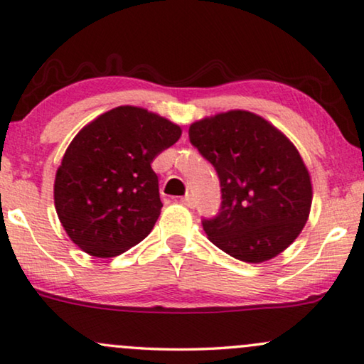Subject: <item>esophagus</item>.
Listing matches in <instances>:
<instances>
[{
  "mask_svg": "<svg viewBox=\"0 0 364 364\" xmlns=\"http://www.w3.org/2000/svg\"><path fill=\"white\" fill-rule=\"evenodd\" d=\"M181 202L186 205V207H188V208H195L197 207V202H195V198L193 197H191V195H186V197H183Z\"/></svg>",
  "mask_w": 364,
  "mask_h": 364,
  "instance_id": "34e87169",
  "label": "esophagus"
}]
</instances>
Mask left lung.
<instances>
[{
    "label": "left lung",
    "instance_id": "left-lung-1",
    "mask_svg": "<svg viewBox=\"0 0 364 364\" xmlns=\"http://www.w3.org/2000/svg\"><path fill=\"white\" fill-rule=\"evenodd\" d=\"M188 138L220 178L218 215L202 220L210 241L255 264L292 245L312 207V183L296 146L245 109L195 121Z\"/></svg>",
    "mask_w": 364,
    "mask_h": 364
}]
</instances>
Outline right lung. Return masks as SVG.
<instances>
[{"label": "right lung", "instance_id": "obj_1", "mask_svg": "<svg viewBox=\"0 0 364 364\" xmlns=\"http://www.w3.org/2000/svg\"><path fill=\"white\" fill-rule=\"evenodd\" d=\"M181 134V126L138 107L113 108L88 123L55 173V210L68 238L97 257L141 243L162 208L151 162Z\"/></svg>", "mask_w": 364, "mask_h": 364}]
</instances>
